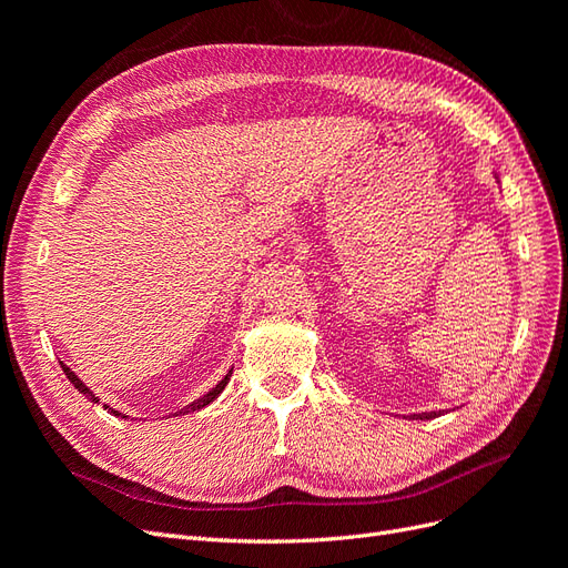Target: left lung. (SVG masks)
<instances>
[{"label": "left lung", "mask_w": 568, "mask_h": 568, "mask_svg": "<svg viewBox=\"0 0 568 568\" xmlns=\"http://www.w3.org/2000/svg\"><path fill=\"white\" fill-rule=\"evenodd\" d=\"M440 412H422V415H409V417H405V419H434V417H438Z\"/></svg>", "instance_id": "left-lung-1"}]
</instances>
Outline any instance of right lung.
I'll return each mask as SVG.
<instances>
[{"label":"right lung","instance_id":"add662e5","mask_svg":"<svg viewBox=\"0 0 568 568\" xmlns=\"http://www.w3.org/2000/svg\"><path fill=\"white\" fill-rule=\"evenodd\" d=\"M61 367H63V374L68 376V382H71L82 395H84V398H88V400H92V403H99V398H97V395L88 388V386H84L80 379H78V374L75 372H71V367H65L63 363H61ZM230 376H232V369L225 374V379H222L215 388H211L209 393H205L203 395V398H199V400H194V403H189L186 407H182L180 412H175V417L178 415H186V412H194V409H201V407H205V405H211L215 398H217V395L222 393V390H225V386L230 384ZM104 409H109L111 412V415H115V417H123V419H128V415H120V412L118 409H113V407H109V405H104Z\"/></svg>","mask_w":568,"mask_h":568}]
</instances>
